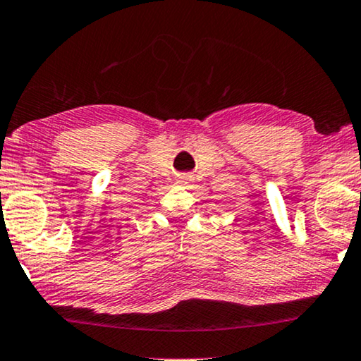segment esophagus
Segmentation results:
<instances>
[{
	"label": "esophagus",
	"instance_id": "obj_1",
	"mask_svg": "<svg viewBox=\"0 0 361 361\" xmlns=\"http://www.w3.org/2000/svg\"><path fill=\"white\" fill-rule=\"evenodd\" d=\"M192 181V178H191V175H181L180 178H178V183L180 185H190V183Z\"/></svg>",
	"mask_w": 361,
	"mask_h": 361
}]
</instances>
